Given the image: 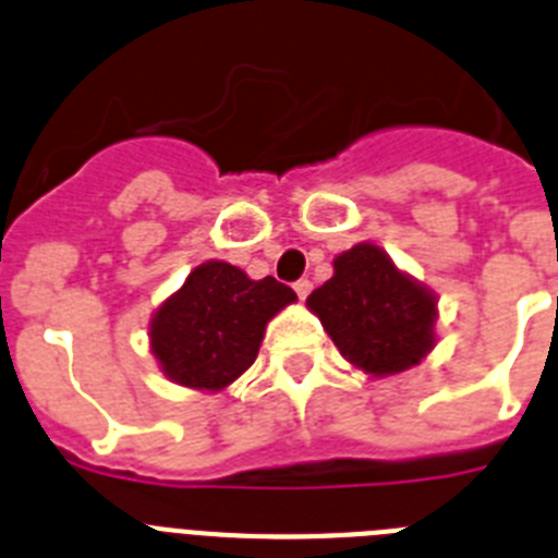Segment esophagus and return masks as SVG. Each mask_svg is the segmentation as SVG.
<instances>
[{
    "instance_id": "34e87169",
    "label": "esophagus",
    "mask_w": 558,
    "mask_h": 558,
    "mask_svg": "<svg viewBox=\"0 0 558 558\" xmlns=\"http://www.w3.org/2000/svg\"><path fill=\"white\" fill-rule=\"evenodd\" d=\"M293 290L299 293V299H307L310 290H313V282H310V279H299V282L293 284Z\"/></svg>"
}]
</instances>
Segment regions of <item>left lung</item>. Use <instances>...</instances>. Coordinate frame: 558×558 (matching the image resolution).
I'll return each mask as SVG.
<instances>
[{
    "mask_svg": "<svg viewBox=\"0 0 558 558\" xmlns=\"http://www.w3.org/2000/svg\"><path fill=\"white\" fill-rule=\"evenodd\" d=\"M307 307L340 354L374 377L416 366L436 343V295L372 243L343 251L335 276L310 293Z\"/></svg>",
    "mask_w": 558,
    "mask_h": 558,
    "instance_id": "8db88e82",
    "label": "left lung"
}]
</instances>
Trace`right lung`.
I'll use <instances>...</instances> for the list:
<instances>
[{
	"instance_id": "right-lung-1",
	"label": "right lung",
	"mask_w": 558,
	"mask_h": 558,
	"mask_svg": "<svg viewBox=\"0 0 558 558\" xmlns=\"http://www.w3.org/2000/svg\"><path fill=\"white\" fill-rule=\"evenodd\" d=\"M295 302L274 276L248 279L229 263H204L153 315L150 349L172 383L220 391L256 360L265 324Z\"/></svg>"
}]
</instances>
